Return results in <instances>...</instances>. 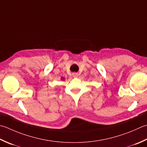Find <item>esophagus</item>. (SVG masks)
I'll return each instance as SVG.
<instances>
[{"label":"esophagus","mask_w":147,"mask_h":147,"mask_svg":"<svg viewBox=\"0 0 147 147\" xmlns=\"http://www.w3.org/2000/svg\"><path fill=\"white\" fill-rule=\"evenodd\" d=\"M72 76L74 78H77L78 77V73H72Z\"/></svg>","instance_id":"obj_1"}]
</instances>
